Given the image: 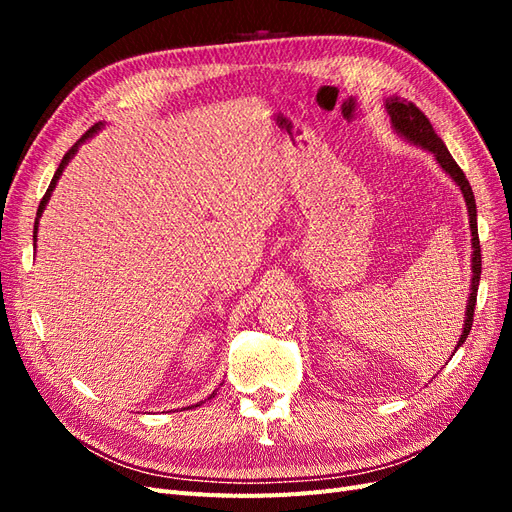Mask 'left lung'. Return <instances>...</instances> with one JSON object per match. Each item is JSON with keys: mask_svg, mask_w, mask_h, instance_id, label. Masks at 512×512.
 <instances>
[{"mask_svg": "<svg viewBox=\"0 0 512 512\" xmlns=\"http://www.w3.org/2000/svg\"><path fill=\"white\" fill-rule=\"evenodd\" d=\"M386 113L391 115V123L397 134H401L406 141L423 147L425 151L433 153V158L442 166L444 173L451 177L466 198L468 205V215H470V230H472V286H470V297H468V307H466V324H463L461 337L457 342V348L466 342V337L470 335L472 329V320H474V305H476V292H478V282H480V241H478V226H476V203H474V192L470 188V181L463 175V170L459 164L453 160L451 153H448L446 145L442 138L433 130L429 119L425 113L412 102H406L401 98H389L386 100ZM455 348V350H457Z\"/></svg>", "mask_w": 512, "mask_h": 512, "instance_id": "8db88e82", "label": "left lung"}]
</instances>
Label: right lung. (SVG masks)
<instances>
[{
  "instance_id": "1",
  "label": "right lung",
  "mask_w": 512,
  "mask_h": 512,
  "mask_svg": "<svg viewBox=\"0 0 512 512\" xmlns=\"http://www.w3.org/2000/svg\"><path fill=\"white\" fill-rule=\"evenodd\" d=\"M102 128V121H98V123H94V126H91L81 138H79V141H76L70 149H68V153H66V156H64V160H61L59 162V168L55 170V175H53V179H51V185H49V190H46V194L42 196V200H40V207H38V218H36V224H34V245H36V235H38V220H40V215H42V211H44V207H46V203H49V198H51V194H53V190H55V185H57V181H59V177H61V173H64V168L68 166V162L72 160V156H74V153H76V149H79L81 147V143H85L87 141V138L89 136H94L98 130ZM215 395V393H213ZM211 395V397H213ZM196 406H200V404H196ZM194 406V408H196Z\"/></svg>"
}]
</instances>
